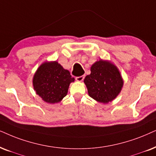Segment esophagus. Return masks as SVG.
<instances>
[{"label":"esophagus","mask_w":156,"mask_h":156,"mask_svg":"<svg viewBox=\"0 0 156 156\" xmlns=\"http://www.w3.org/2000/svg\"><path fill=\"white\" fill-rule=\"evenodd\" d=\"M75 79H76V80L77 81V82H82V81L84 79V75H82V76H76Z\"/></svg>","instance_id":"obj_1"}]
</instances>
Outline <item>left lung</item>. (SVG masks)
<instances>
[{"label":"left lung","instance_id":"obj_1","mask_svg":"<svg viewBox=\"0 0 156 156\" xmlns=\"http://www.w3.org/2000/svg\"><path fill=\"white\" fill-rule=\"evenodd\" d=\"M90 70L91 74L84 80L89 95L104 104L116 98L123 86L118 67L108 61L101 59L93 64Z\"/></svg>","mask_w":156,"mask_h":156}]
</instances>
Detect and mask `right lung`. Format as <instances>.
<instances>
[{"mask_svg":"<svg viewBox=\"0 0 156 156\" xmlns=\"http://www.w3.org/2000/svg\"><path fill=\"white\" fill-rule=\"evenodd\" d=\"M74 82L70 72L64 69L57 62H44L38 68L33 78L36 94L44 102H59L67 94L71 82Z\"/></svg>","mask_w":156,"mask_h":156,"instance_id":"1","label":"right lung"}]
</instances>
